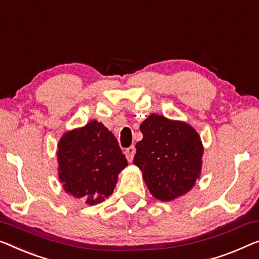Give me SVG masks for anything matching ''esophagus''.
Returning <instances> with one entry per match:
<instances>
[{"instance_id": "obj_1", "label": "esophagus", "mask_w": 259, "mask_h": 259, "mask_svg": "<svg viewBox=\"0 0 259 259\" xmlns=\"http://www.w3.org/2000/svg\"><path fill=\"white\" fill-rule=\"evenodd\" d=\"M135 153H136V149H135V146H129V148L125 149V156H126V159L129 161H133Z\"/></svg>"}]
</instances>
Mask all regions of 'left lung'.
Listing matches in <instances>:
<instances>
[{"label":"left lung","instance_id":"obj_1","mask_svg":"<svg viewBox=\"0 0 259 259\" xmlns=\"http://www.w3.org/2000/svg\"><path fill=\"white\" fill-rule=\"evenodd\" d=\"M134 164L142 169L151 194L171 201L191 190L201 171L202 143L184 122L152 114L141 124Z\"/></svg>","mask_w":259,"mask_h":259}]
</instances>
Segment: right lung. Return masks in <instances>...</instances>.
<instances>
[{"label": "right lung", "instance_id": "right-lung-1", "mask_svg": "<svg viewBox=\"0 0 259 259\" xmlns=\"http://www.w3.org/2000/svg\"><path fill=\"white\" fill-rule=\"evenodd\" d=\"M57 154L64 190L88 204L111 195L118 173L128 165L114 135L96 121L65 134Z\"/></svg>", "mask_w": 259, "mask_h": 259}]
</instances>
